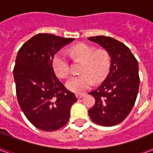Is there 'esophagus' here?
Segmentation results:
<instances>
[{
    "label": "esophagus",
    "instance_id": "34e87169",
    "mask_svg": "<svg viewBox=\"0 0 153 153\" xmlns=\"http://www.w3.org/2000/svg\"><path fill=\"white\" fill-rule=\"evenodd\" d=\"M85 96V94H76V98H82V97Z\"/></svg>",
    "mask_w": 153,
    "mask_h": 153
}]
</instances>
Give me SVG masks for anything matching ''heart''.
Returning <instances> with one entry per match:
<instances>
[{
    "label": "heart",
    "instance_id": "1",
    "mask_svg": "<svg viewBox=\"0 0 153 153\" xmlns=\"http://www.w3.org/2000/svg\"><path fill=\"white\" fill-rule=\"evenodd\" d=\"M73 57L83 62L80 73L82 75L73 77L66 83L67 88L71 92L80 94L92 86L94 81L100 82L108 74L110 59L105 50H97L85 44H78L71 50ZM52 67L55 74L60 79H66L70 71L67 56L62 51L56 53L52 59Z\"/></svg>",
    "mask_w": 153,
    "mask_h": 153
}]
</instances>
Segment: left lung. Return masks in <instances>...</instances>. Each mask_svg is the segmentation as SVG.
<instances>
[{
    "instance_id": "8db88e82",
    "label": "left lung",
    "mask_w": 153,
    "mask_h": 153,
    "mask_svg": "<svg viewBox=\"0 0 153 153\" xmlns=\"http://www.w3.org/2000/svg\"><path fill=\"white\" fill-rule=\"evenodd\" d=\"M88 39L100 45L110 57L109 74L95 91L89 93L95 98L89 115L99 126H116L127 117L137 97V60L128 48L114 38L98 36Z\"/></svg>"
}]
</instances>
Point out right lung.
I'll use <instances>...</instances> for the list:
<instances>
[{"label": "right lung", "mask_w": 153, "mask_h": 153, "mask_svg": "<svg viewBox=\"0 0 153 153\" xmlns=\"http://www.w3.org/2000/svg\"><path fill=\"white\" fill-rule=\"evenodd\" d=\"M74 39L37 34L17 53L13 76L18 102L27 120L40 130L51 132L63 127L77 102L52 67L54 55Z\"/></svg>", "instance_id": "right-lung-1"}]
</instances>
